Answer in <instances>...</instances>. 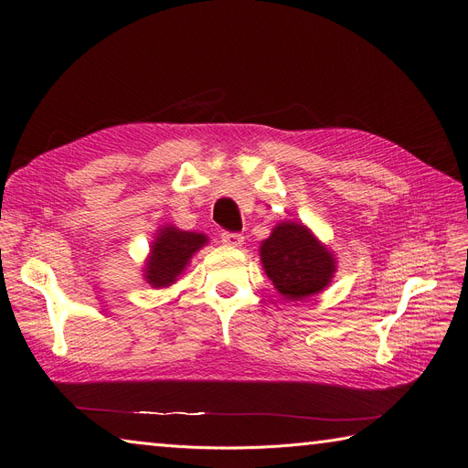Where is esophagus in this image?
<instances>
[{
	"instance_id": "34e87169",
	"label": "esophagus",
	"mask_w": 468,
	"mask_h": 468,
	"mask_svg": "<svg viewBox=\"0 0 468 468\" xmlns=\"http://www.w3.org/2000/svg\"><path fill=\"white\" fill-rule=\"evenodd\" d=\"M220 242L224 246H230V248H239L244 244V234L239 232H222L220 234Z\"/></svg>"
}]
</instances>
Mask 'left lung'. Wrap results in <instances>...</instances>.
Wrapping results in <instances>:
<instances>
[{
    "instance_id": "8db88e82",
    "label": "left lung",
    "mask_w": 468,
    "mask_h": 468,
    "mask_svg": "<svg viewBox=\"0 0 468 468\" xmlns=\"http://www.w3.org/2000/svg\"><path fill=\"white\" fill-rule=\"evenodd\" d=\"M261 263L275 289L291 301L328 287L335 261L303 224L282 222L261 244Z\"/></svg>"
}]
</instances>
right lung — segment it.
Instances as JSON below:
<instances>
[{
  "label": "right lung",
  "instance_id": "right-lung-1",
  "mask_svg": "<svg viewBox=\"0 0 468 468\" xmlns=\"http://www.w3.org/2000/svg\"><path fill=\"white\" fill-rule=\"evenodd\" d=\"M207 244L203 234L176 230L174 226L160 230L152 246V256L146 263V279L152 287L172 285L186 269L193 253Z\"/></svg>",
  "mask_w": 468,
  "mask_h": 468
}]
</instances>
